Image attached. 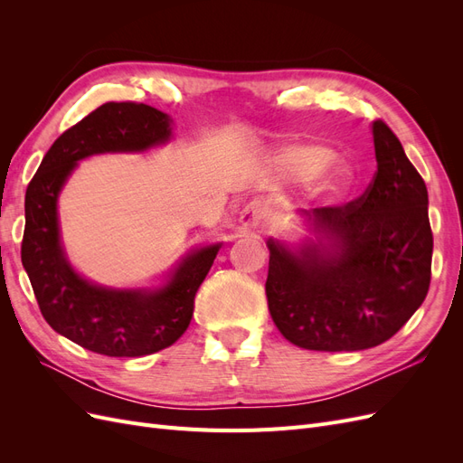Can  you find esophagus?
I'll use <instances>...</instances> for the list:
<instances>
[{
    "label": "esophagus",
    "instance_id": "obj_1",
    "mask_svg": "<svg viewBox=\"0 0 463 463\" xmlns=\"http://www.w3.org/2000/svg\"><path fill=\"white\" fill-rule=\"evenodd\" d=\"M266 204L262 201H250L243 206V210L240 213V226L243 232H253L257 230L260 223L264 222L266 218Z\"/></svg>",
    "mask_w": 463,
    "mask_h": 463
}]
</instances>
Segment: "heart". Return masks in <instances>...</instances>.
Returning <instances> with one entry per match:
<instances>
[{
	"instance_id": "b5f03b06",
	"label": "heart",
	"mask_w": 463,
	"mask_h": 463,
	"mask_svg": "<svg viewBox=\"0 0 463 463\" xmlns=\"http://www.w3.org/2000/svg\"><path fill=\"white\" fill-rule=\"evenodd\" d=\"M328 160H330V150L322 146H301L288 154V164L293 167V170L301 174H315ZM347 184H349V170L344 165H338L328 174L325 181V191L338 194L347 187Z\"/></svg>"
}]
</instances>
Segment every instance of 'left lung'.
<instances>
[{
  "label": "left lung",
  "mask_w": 463,
  "mask_h": 463,
  "mask_svg": "<svg viewBox=\"0 0 463 463\" xmlns=\"http://www.w3.org/2000/svg\"><path fill=\"white\" fill-rule=\"evenodd\" d=\"M376 172L359 199L303 210L320 235L298 249L269 240L266 298L293 345L359 352L390 340L430 284L432 232L423 177L398 137L373 123Z\"/></svg>",
  "instance_id": "left-lung-1"
}]
</instances>
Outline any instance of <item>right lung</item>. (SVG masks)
<instances>
[{"label": "right lung", "instance_id": "obj_1", "mask_svg": "<svg viewBox=\"0 0 463 463\" xmlns=\"http://www.w3.org/2000/svg\"><path fill=\"white\" fill-rule=\"evenodd\" d=\"M172 119L137 102H108L52 145L26 187L21 260L48 325L108 357H141L170 347L189 326L194 296L220 243L193 250L158 289H108L80 278L60 241L58 197L79 160L164 145Z\"/></svg>", "mask_w": 463, "mask_h": 463}]
</instances>
